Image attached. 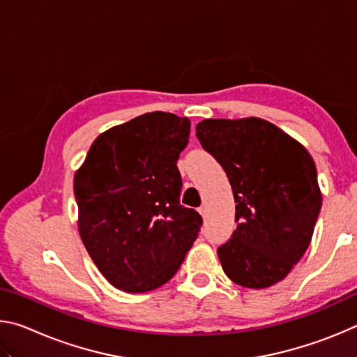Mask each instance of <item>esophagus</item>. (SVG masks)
I'll return each instance as SVG.
<instances>
[{
	"mask_svg": "<svg viewBox=\"0 0 357 357\" xmlns=\"http://www.w3.org/2000/svg\"><path fill=\"white\" fill-rule=\"evenodd\" d=\"M198 213L202 214L203 219H206V217H208V209H206V206H202V208H198Z\"/></svg>",
	"mask_w": 357,
	"mask_h": 357,
	"instance_id": "34e87169",
	"label": "esophagus"
}]
</instances>
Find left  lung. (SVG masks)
Listing matches in <instances>:
<instances>
[{"instance_id": "1", "label": "left lung", "mask_w": 357, "mask_h": 357, "mask_svg": "<svg viewBox=\"0 0 357 357\" xmlns=\"http://www.w3.org/2000/svg\"><path fill=\"white\" fill-rule=\"evenodd\" d=\"M197 138L225 170L236 203V229L217 249L223 273L255 289L283 280L309 247L321 209L312 155L259 118L204 119Z\"/></svg>"}]
</instances>
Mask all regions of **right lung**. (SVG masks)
<instances>
[{
    "instance_id": "right-lung-1",
    "label": "right lung",
    "mask_w": 357,
    "mask_h": 357,
    "mask_svg": "<svg viewBox=\"0 0 357 357\" xmlns=\"http://www.w3.org/2000/svg\"><path fill=\"white\" fill-rule=\"evenodd\" d=\"M190 121L153 112L100 134L75 173L78 231L113 287L144 293L178 273L202 215L179 203Z\"/></svg>"
}]
</instances>
